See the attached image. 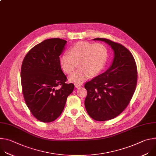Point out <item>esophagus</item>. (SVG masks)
<instances>
[{
  "label": "esophagus",
  "instance_id": "esophagus-1",
  "mask_svg": "<svg viewBox=\"0 0 156 156\" xmlns=\"http://www.w3.org/2000/svg\"><path fill=\"white\" fill-rule=\"evenodd\" d=\"M75 87H81V86H83V84H81V83H78V84H75Z\"/></svg>",
  "mask_w": 156,
  "mask_h": 156
}]
</instances>
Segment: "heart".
I'll return each mask as SVG.
<instances>
[{
    "instance_id": "obj_1",
    "label": "heart",
    "mask_w": 156,
    "mask_h": 156,
    "mask_svg": "<svg viewBox=\"0 0 156 156\" xmlns=\"http://www.w3.org/2000/svg\"><path fill=\"white\" fill-rule=\"evenodd\" d=\"M108 58V50L102 43L93 44L81 41L69 49V54H63L60 59L63 71L71 74L79 64L80 70L72 75L69 80L81 83L92 76L99 75L105 68Z\"/></svg>"
}]
</instances>
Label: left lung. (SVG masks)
I'll return each mask as SVG.
<instances>
[{
	"mask_svg": "<svg viewBox=\"0 0 156 156\" xmlns=\"http://www.w3.org/2000/svg\"><path fill=\"white\" fill-rule=\"evenodd\" d=\"M94 40L109 44L114 58L106 72L85 83L84 105L93 119L107 121L119 115L128 105L137 84V66L132 54L122 44L105 38Z\"/></svg>",
	"mask_w": 156,
	"mask_h": 156,
	"instance_id": "8db88e82",
	"label": "left lung"
}]
</instances>
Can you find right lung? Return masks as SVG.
<instances>
[{
  "label": "right lung",
  "mask_w": 156,
  "mask_h": 156,
  "mask_svg": "<svg viewBox=\"0 0 156 156\" xmlns=\"http://www.w3.org/2000/svg\"><path fill=\"white\" fill-rule=\"evenodd\" d=\"M66 41L46 39L33 47L21 65V83L25 103L38 120L49 123L62 113L74 84L66 83L59 56Z\"/></svg>",
  "instance_id": "obj_1"
}]
</instances>
